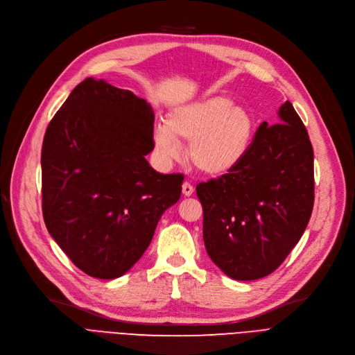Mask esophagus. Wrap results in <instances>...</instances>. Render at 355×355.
<instances>
[{"label":"esophagus","mask_w":355,"mask_h":355,"mask_svg":"<svg viewBox=\"0 0 355 355\" xmlns=\"http://www.w3.org/2000/svg\"><path fill=\"white\" fill-rule=\"evenodd\" d=\"M193 193H194V187H193V185H191L190 182L185 181V182L182 184V194H184V196H187V197H190Z\"/></svg>","instance_id":"obj_1"}]
</instances>
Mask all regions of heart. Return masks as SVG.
I'll list each match as a JSON object with an SVG mask.
<instances>
[{"label":"heart","instance_id":"1","mask_svg":"<svg viewBox=\"0 0 355 355\" xmlns=\"http://www.w3.org/2000/svg\"><path fill=\"white\" fill-rule=\"evenodd\" d=\"M254 118L229 98L213 96L171 110L154 128V149L162 162L181 154L178 139L189 141L187 155L198 171L226 174L245 158L254 137Z\"/></svg>","mask_w":355,"mask_h":355}]
</instances>
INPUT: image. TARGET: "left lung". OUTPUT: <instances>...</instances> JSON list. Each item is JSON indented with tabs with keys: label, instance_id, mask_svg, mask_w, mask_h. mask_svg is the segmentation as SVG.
<instances>
[{
	"label": "left lung",
	"instance_id": "left-lung-1",
	"mask_svg": "<svg viewBox=\"0 0 355 355\" xmlns=\"http://www.w3.org/2000/svg\"><path fill=\"white\" fill-rule=\"evenodd\" d=\"M279 123L262 122L233 170L197 184L202 239L229 277L254 281L275 272L302 237L313 207V149L286 101Z\"/></svg>",
	"mask_w": 355,
	"mask_h": 355
}]
</instances>
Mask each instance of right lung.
<instances>
[{
  "mask_svg": "<svg viewBox=\"0 0 355 355\" xmlns=\"http://www.w3.org/2000/svg\"><path fill=\"white\" fill-rule=\"evenodd\" d=\"M145 99L85 79L50 121L42 148V207L55 243L86 275L115 279L149 246L182 174H159Z\"/></svg>",
  "mask_w": 355,
  "mask_h": 355,
  "instance_id": "right-lung-1",
  "label": "right lung"
}]
</instances>
